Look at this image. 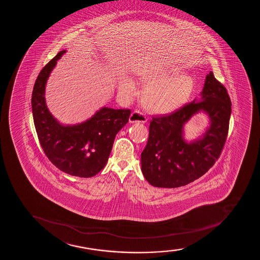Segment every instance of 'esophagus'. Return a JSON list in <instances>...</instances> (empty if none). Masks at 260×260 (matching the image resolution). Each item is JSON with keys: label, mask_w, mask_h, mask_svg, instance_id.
Listing matches in <instances>:
<instances>
[{"label": "esophagus", "mask_w": 260, "mask_h": 260, "mask_svg": "<svg viewBox=\"0 0 260 260\" xmlns=\"http://www.w3.org/2000/svg\"><path fill=\"white\" fill-rule=\"evenodd\" d=\"M146 121H147V117L140 111H134L129 117L130 123H146Z\"/></svg>", "instance_id": "34e87169"}]
</instances>
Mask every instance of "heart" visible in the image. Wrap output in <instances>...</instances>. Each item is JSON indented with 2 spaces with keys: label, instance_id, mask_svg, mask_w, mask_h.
Here are the masks:
<instances>
[{
  "label": "heart",
  "instance_id": "heart-1",
  "mask_svg": "<svg viewBox=\"0 0 260 260\" xmlns=\"http://www.w3.org/2000/svg\"><path fill=\"white\" fill-rule=\"evenodd\" d=\"M179 74V70L172 69L144 75L142 80L148 84L143 93L146 108L157 114H168L187 100L193 88V80L189 75ZM118 89L121 95L132 97L137 92V85L134 79L124 76L119 81Z\"/></svg>",
  "mask_w": 260,
  "mask_h": 260
}]
</instances>
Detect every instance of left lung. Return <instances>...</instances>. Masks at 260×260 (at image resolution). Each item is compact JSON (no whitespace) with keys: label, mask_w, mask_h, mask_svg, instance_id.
Listing matches in <instances>:
<instances>
[{"label":"left lung","mask_w":260,"mask_h":260,"mask_svg":"<svg viewBox=\"0 0 260 260\" xmlns=\"http://www.w3.org/2000/svg\"><path fill=\"white\" fill-rule=\"evenodd\" d=\"M200 95L172 114L153 116L150 121L149 137L141 152V170L153 186L187 185L204 175L220 156L229 129L230 97L212 72L206 75ZM200 111L208 114L210 125L202 138L188 143L183 138V125Z\"/></svg>","instance_id":"obj_1"}]
</instances>
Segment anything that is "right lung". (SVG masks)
Here are the masks:
<instances>
[{
    "mask_svg": "<svg viewBox=\"0 0 260 260\" xmlns=\"http://www.w3.org/2000/svg\"><path fill=\"white\" fill-rule=\"evenodd\" d=\"M57 54L40 72L32 93V112L37 136L46 156L64 173L94 176L104 168L118 132L128 122L130 109L101 108L90 119L76 125H62L48 109L45 87L57 60Z\"/></svg>",
    "mask_w": 260,
    "mask_h": 260,
    "instance_id": "obj_1",
    "label": "right lung"
}]
</instances>
